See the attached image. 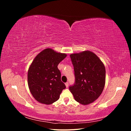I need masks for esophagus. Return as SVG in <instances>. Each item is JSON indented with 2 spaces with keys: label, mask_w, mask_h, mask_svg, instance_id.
Returning <instances> with one entry per match:
<instances>
[{
  "label": "esophagus",
  "mask_w": 131,
  "mask_h": 131,
  "mask_svg": "<svg viewBox=\"0 0 131 131\" xmlns=\"http://www.w3.org/2000/svg\"><path fill=\"white\" fill-rule=\"evenodd\" d=\"M65 85H66V88H68V86H69V82H67L66 84H65Z\"/></svg>",
  "instance_id": "esophagus-1"
}]
</instances>
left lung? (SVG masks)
Wrapping results in <instances>:
<instances>
[{
    "instance_id": "obj_1",
    "label": "left lung",
    "mask_w": 131,
    "mask_h": 131,
    "mask_svg": "<svg viewBox=\"0 0 131 131\" xmlns=\"http://www.w3.org/2000/svg\"><path fill=\"white\" fill-rule=\"evenodd\" d=\"M74 67L75 81L69 90L75 100L88 105L100 96L105 84V68L96 54L84 51L70 55Z\"/></svg>"
}]
</instances>
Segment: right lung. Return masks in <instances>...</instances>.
I'll list each match as a JSON object with an SVG mask.
<instances>
[{"label": "right lung", "instance_id": "obj_1", "mask_svg": "<svg viewBox=\"0 0 131 131\" xmlns=\"http://www.w3.org/2000/svg\"><path fill=\"white\" fill-rule=\"evenodd\" d=\"M66 57V53L48 48L39 53L30 64L28 72V84L32 96L40 103L52 104L66 89L57 66Z\"/></svg>", "mask_w": 131, "mask_h": 131}]
</instances>
